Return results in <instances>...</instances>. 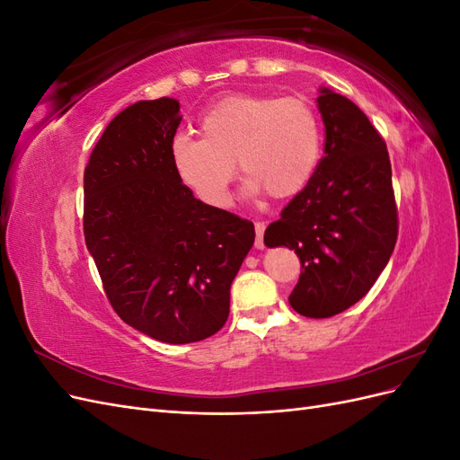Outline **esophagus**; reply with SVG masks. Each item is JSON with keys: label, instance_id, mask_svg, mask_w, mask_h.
<instances>
[{"label": "esophagus", "instance_id": "34e87169", "mask_svg": "<svg viewBox=\"0 0 460 460\" xmlns=\"http://www.w3.org/2000/svg\"><path fill=\"white\" fill-rule=\"evenodd\" d=\"M264 222H255V234H257V238H255V247L257 249H264L267 245H264Z\"/></svg>", "mask_w": 460, "mask_h": 460}]
</instances>
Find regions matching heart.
I'll list each match as a JSON object with an SVG mask.
<instances>
[{"label": "heart", "mask_w": 460, "mask_h": 460, "mask_svg": "<svg viewBox=\"0 0 460 460\" xmlns=\"http://www.w3.org/2000/svg\"><path fill=\"white\" fill-rule=\"evenodd\" d=\"M198 124L201 137L174 136L171 163L180 182L213 207L232 199L234 161L249 191L284 199L309 184L323 151L318 117L299 97L234 93L205 109Z\"/></svg>", "instance_id": "heart-1"}]
</instances>
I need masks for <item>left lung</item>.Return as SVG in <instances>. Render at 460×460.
<instances>
[{
    "instance_id": "1",
    "label": "left lung",
    "mask_w": 460,
    "mask_h": 460,
    "mask_svg": "<svg viewBox=\"0 0 460 460\" xmlns=\"http://www.w3.org/2000/svg\"><path fill=\"white\" fill-rule=\"evenodd\" d=\"M324 157L309 184L269 225L264 243L286 245L301 261L289 305L328 318L363 299L397 242L392 163L380 132L347 97L320 90Z\"/></svg>"
}]
</instances>
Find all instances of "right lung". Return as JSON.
<instances>
[{"label": "right lung", "mask_w": 460, "mask_h": 460, "mask_svg": "<svg viewBox=\"0 0 460 460\" xmlns=\"http://www.w3.org/2000/svg\"><path fill=\"white\" fill-rule=\"evenodd\" d=\"M171 97L109 122L84 169V238L111 307L164 343L201 341L228 320L253 222L205 205L172 171L182 117Z\"/></svg>", "instance_id": "1"}]
</instances>
